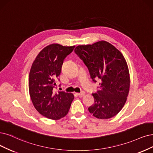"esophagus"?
Segmentation results:
<instances>
[{"instance_id":"1","label":"esophagus","mask_w":153,"mask_h":153,"mask_svg":"<svg viewBox=\"0 0 153 153\" xmlns=\"http://www.w3.org/2000/svg\"><path fill=\"white\" fill-rule=\"evenodd\" d=\"M77 94L79 96V97H84V94H85V92H84V91H82L81 93H77Z\"/></svg>"}]
</instances>
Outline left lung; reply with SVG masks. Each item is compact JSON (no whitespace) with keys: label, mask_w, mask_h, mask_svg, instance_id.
<instances>
[{"label":"left lung","mask_w":153,"mask_h":153,"mask_svg":"<svg viewBox=\"0 0 153 153\" xmlns=\"http://www.w3.org/2000/svg\"><path fill=\"white\" fill-rule=\"evenodd\" d=\"M75 52L88 67L94 82L100 79V88L93 93L94 104L88 110L99 119L117 115L125 105L130 88V74L122 53L108 42L79 45Z\"/></svg>","instance_id":"left-lung-1"}]
</instances>
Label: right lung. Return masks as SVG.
I'll return each instance as SVG.
<instances>
[{
  "label": "right lung",
  "instance_id": "right-lung-1",
  "mask_svg": "<svg viewBox=\"0 0 153 153\" xmlns=\"http://www.w3.org/2000/svg\"><path fill=\"white\" fill-rule=\"evenodd\" d=\"M75 46L53 43L42 50L33 61L29 75V92L35 109L49 119L59 120L69 112L73 94L54 92L56 81L67 55Z\"/></svg>",
  "mask_w": 153,
  "mask_h": 153
}]
</instances>
